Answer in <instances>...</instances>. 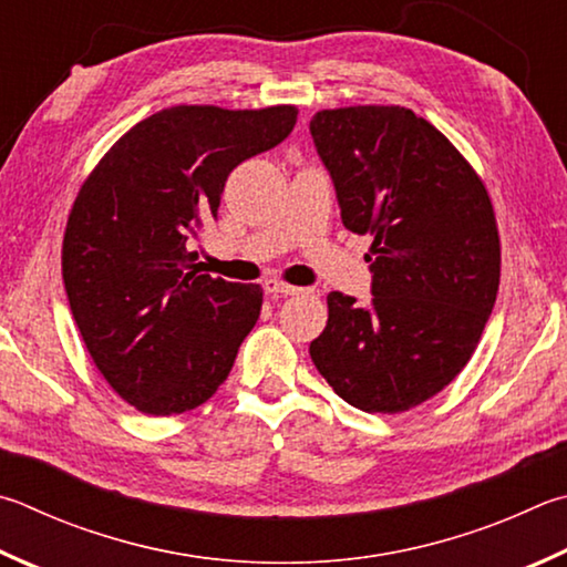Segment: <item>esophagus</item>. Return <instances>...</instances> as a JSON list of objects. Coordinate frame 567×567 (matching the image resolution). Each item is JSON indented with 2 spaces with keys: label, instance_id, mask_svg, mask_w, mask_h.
<instances>
[{
  "label": "esophagus",
  "instance_id": "1",
  "mask_svg": "<svg viewBox=\"0 0 567 567\" xmlns=\"http://www.w3.org/2000/svg\"><path fill=\"white\" fill-rule=\"evenodd\" d=\"M262 287H265V292H270V295H297V292H302V287L290 285V282H282V280H275V277H270V280H265Z\"/></svg>",
  "mask_w": 567,
  "mask_h": 567
}]
</instances>
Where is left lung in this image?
<instances>
[{"instance_id":"1","label":"left lung","mask_w":567,"mask_h":567,"mask_svg":"<svg viewBox=\"0 0 567 567\" xmlns=\"http://www.w3.org/2000/svg\"><path fill=\"white\" fill-rule=\"evenodd\" d=\"M310 131L342 223L372 235V302L327 295L317 372L367 414H401L454 382L501 282L486 185L436 126L404 106L317 111Z\"/></svg>"}]
</instances>
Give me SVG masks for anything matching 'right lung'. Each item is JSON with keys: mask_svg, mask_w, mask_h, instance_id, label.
<instances>
[{"mask_svg": "<svg viewBox=\"0 0 567 567\" xmlns=\"http://www.w3.org/2000/svg\"><path fill=\"white\" fill-rule=\"evenodd\" d=\"M297 109L171 106L138 121L81 183L61 275L101 377L141 414L173 416L228 379L262 307L260 285L193 265L230 171L290 136Z\"/></svg>", "mask_w": 567, "mask_h": 567, "instance_id": "obj_1", "label": "right lung"}]
</instances>
